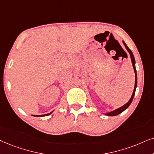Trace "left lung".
Masks as SVG:
<instances>
[{
    "label": "left lung",
    "instance_id": "left-lung-1",
    "mask_svg": "<svg viewBox=\"0 0 154 154\" xmlns=\"http://www.w3.org/2000/svg\"><path fill=\"white\" fill-rule=\"evenodd\" d=\"M122 42H123V44H124V45L125 46L126 50H127V51L129 52V53L130 54V57H131V60L132 65H133V68H134V73H135V84H134V88L133 93H132L131 97V98H130V100H129V102H128L127 103H126L125 104L123 105V106H121V107L116 109H115V110L112 111V112H106V113H105V114H104V113H103V114H105V115L109 116H114L118 115V114H119L122 112H123L124 110H126V109L129 107V105L131 104V103L132 102V101H133L134 94H135L136 89H137V69H136V65H135L136 62H135V59H134V54H133V53H132V52L131 51V50H130L129 48H128V46L126 45V44L125 43V42H124V40Z\"/></svg>",
    "mask_w": 154,
    "mask_h": 154
}]
</instances>
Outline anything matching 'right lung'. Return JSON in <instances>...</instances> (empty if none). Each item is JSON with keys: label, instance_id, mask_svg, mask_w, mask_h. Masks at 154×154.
I'll list each match as a JSON object with an SVG mask.
<instances>
[{"label": "right lung", "instance_id": "1", "mask_svg": "<svg viewBox=\"0 0 154 154\" xmlns=\"http://www.w3.org/2000/svg\"><path fill=\"white\" fill-rule=\"evenodd\" d=\"M53 112V111H52V112H51L50 113H48V114H42V115H32V116H49V115H50V114H52V113Z\"/></svg>", "mask_w": 154, "mask_h": 154}]
</instances>
